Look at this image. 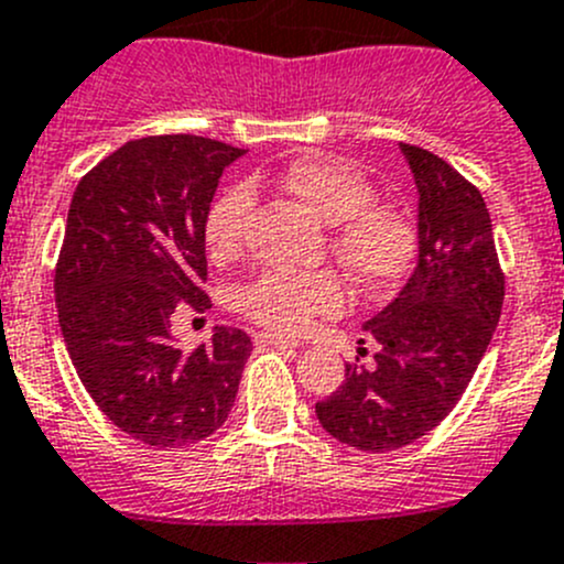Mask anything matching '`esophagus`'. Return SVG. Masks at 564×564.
<instances>
[{"label": "esophagus", "mask_w": 564, "mask_h": 564, "mask_svg": "<svg viewBox=\"0 0 564 564\" xmlns=\"http://www.w3.org/2000/svg\"><path fill=\"white\" fill-rule=\"evenodd\" d=\"M256 344H261V346H300V340L286 338V335H275V333H259V335H256Z\"/></svg>", "instance_id": "1"}]
</instances>
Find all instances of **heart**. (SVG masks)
Returning <instances> with one entry per match:
<instances>
[{
    "label": "heart",
    "instance_id": "heart-1",
    "mask_svg": "<svg viewBox=\"0 0 564 564\" xmlns=\"http://www.w3.org/2000/svg\"><path fill=\"white\" fill-rule=\"evenodd\" d=\"M281 185L329 226V246L362 292H390L406 281L420 253V224L403 204L377 202L360 169L338 158H300L281 172ZM253 187L231 185L204 215V248L229 261L246 246ZM237 311L281 335H297L316 316L338 314L346 303L335 270H264L240 286Z\"/></svg>",
    "mask_w": 564,
    "mask_h": 564
}]
</instances>
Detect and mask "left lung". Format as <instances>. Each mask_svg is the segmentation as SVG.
I'll return each mask as SVG.
<instances>
[{"label":"left lung","mask_w":564,"mask_h":564,"mask_svg":"<svg viewBox=\"0 0 564 564\" xmlns=\"http://www.w3.org/2000/svg\"><path fill=\"white\" fill-rule=\"evenodd\" d=\"M401 150L420 193L417 270L366 324L379 344L373 366L346 362L344 384L316 403L327 434L368 453L398 451L453 412L491 344L505 300V272L477 185L423 147Z\"/></svg>","instance_id":"left-lung-1"}]
</instances>
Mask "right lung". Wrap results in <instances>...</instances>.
Returning a JSON list of instances; mask_svg holds the SVG:
<instances>
[{
    "instance_id": "add662e5",
    "label": "right lung",
    "mask_w": 564,
    "mask_h": 564,
    "mask_svg": "<svg viewBox=\"0 0 564 564\" xmlns=\"http://www.w3.org/2000/svg\"><path fill=\"white\" fill-rule=\"evenodd\" d=\"M240 147L204 135L128 141L78 182L54 272L62 338L100 412L152 447L207 440L235 406L253 349L218 327L176 349L172 318L209 297L204 215Z\"/></svg>"
}]
</instances>
